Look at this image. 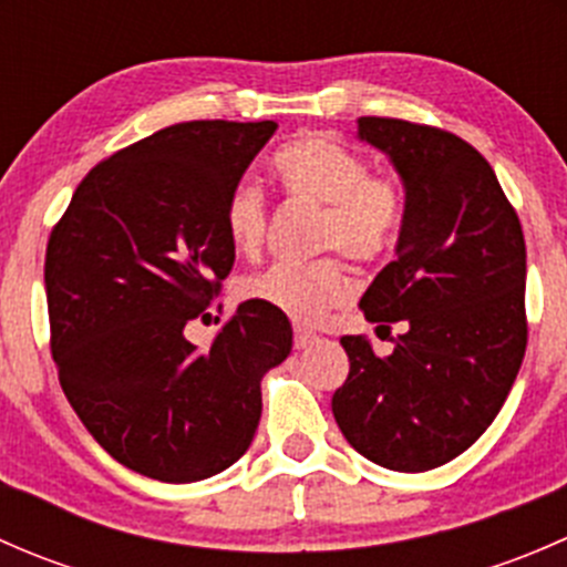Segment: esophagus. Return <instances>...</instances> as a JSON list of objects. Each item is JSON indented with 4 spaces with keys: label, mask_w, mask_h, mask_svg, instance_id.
Listing matches in <instances>:
<instances>
[{
    "label": "esophagus",
    "mask_w": 567,
    "mask_h": 567,
    "mask_svg": "<svg viewBox=\"0 0 567 567\" xmlns=\"http://www.w3.org/2000/svg\"><path fill=\"white\" fill-rule=\"evenodd\" d=\"M312 342H318V334H312V331L296 326V329H293V346L299 348V351H305V348H310Z\"/></svg>",
    "instance_id": "obj_1"
}]
</instances>
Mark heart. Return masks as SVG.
Segmentation results:
<instances>
[{
    "mask_svg": "<svg viewBox=\"0 0 567 567\" xmlns=\"http://www.w3.org/2000/svg\"><path fill=\"white\" fill-rule=\"evenodd\" d=\"M285 192L305 203L323 205L318 249H340L359 266L386 260L398 247L409 214V194L394 175L370 173V162L342 140L307 134L279 147L271 158ZM266 199L255 183H238L227 194L225 230L244 257L260 255L266 244ZM241 299L282 312L296 323H318L351 293L337 257L312 262H274L251 274L238 288Z\"/></svg>",
    "mask_w": 567,
    "mask_h": 567,
    "instance_id": "obj_1",
    "label": "heart"
}]
</instances>
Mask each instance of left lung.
Returning <instances> with one entry per match:
<instances>
[{"mask_svg": "<svg viewBox=\"0 0 567 567\" xmlns=\"http://www.w3.org/2000/svg\"><path fill=\"white\" fill-rule=\"evenodd\" d=\"M357 123L409 194L398 257L359 307L403 334L384 359L368 337H342L351 370L331 411L368 461L427 472L483 436L516 381L527 351V247L516 208L468 142L398 117Z\"/></svg>", "mask_w": 567, "mask_h": 567, "instance_id": "obj_1", "label": "left lung"}]
</instances>
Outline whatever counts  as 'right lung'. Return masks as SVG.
Listing matches in <instances>:
<instances>
[{
  "mask_svg": "<svg viewBox=\"0 0 567 567\" xmlns=\"http://www.w3.org/2000/svg\"><path fill=\"white\" fill-rule=\"evenodd\" d=\"M274 120H192L95 164L45 247L51 357L68 403L123 466L194 483L233 466L260 422V379L285 362L282 312L244 301L208 351L188 320L236 262L225 203Z\"/></svg>",
  "mask_w": 567,
  "mask_h": 567,
  "instance_id": "add662e5",
  "label": "right lung"
}]
</instances>
